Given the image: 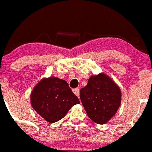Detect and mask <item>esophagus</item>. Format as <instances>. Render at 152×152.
I'll use <instances>...</instances> for the list:
<instances>
[{
	"mask_svg": "<svg viewBox=\"0 0 152 152\" xmlns=\"http://www.w3.org/2000/svg\"><path fill=\"white\" fill-rule=\"evenodd\" d=\"M73 93H74L75 94H76V95L77 96V97H79V88L73 89Z\"/></svg>",
	"mask_w": 152,
	"mask_h": 152,
	"instance_id": "34e87169",
	"label": "esophagus"
}]
</instances>
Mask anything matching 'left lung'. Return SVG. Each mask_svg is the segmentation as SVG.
<instances>
[{
  "label": "left lung",
  "instance_id": "left-lung-1",
  "mask_svg": "<svg viewBox=\"0 0 152 152\" xmlns=\"http://www.w3.org/2000/svg\"><path fill=\"white\" fill-rule=\"evenodd\" d=\"M80 99L88 116L99 124L115 116L121 103L120 88L109 76H91L87 86L80 90Z\"/></svg>",
  "mask_w": 152,
  "mask_h": 152
}]
</instances>
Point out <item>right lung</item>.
<instances>
[{
  "label": "right lung",
  "instance_id": "right-lung-1",
  "mask_svg": "<svg viewBox=\"0 0 152 152\" xmlns=\"http://www.w3.org/2000/svg\"><path fill=\"white\" fill-rule=\"evenodd\" d=\"M79 103L66 81L55 76L41 79L31 93L33 109L49 123L63 118L72 106Z\"/></svg>",
  "mask_w": 152,
  "mask_h": 152
}]
</instances>
